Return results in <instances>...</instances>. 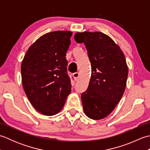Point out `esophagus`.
<instances>
[{
	"label": "esophagus",
	"instance_id": "esophagus-1",
	"mask_svg": "<svg viewBox=\"0 0 150 150\" xmlns=\"http://www.w3.org/2000/svg\"><path fill=\"white\" fill-rule=\"evenodd\" d=\"M73 77H74L75 79H77L79 77V72H75L73 74Z\"/></svg>",
	"mask_w": 150,
	"mask_h": 150
}]
</instances>
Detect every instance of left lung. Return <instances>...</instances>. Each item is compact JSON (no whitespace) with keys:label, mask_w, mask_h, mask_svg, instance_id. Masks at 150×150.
I'll use <instances>...</instances> for the list:
<instances>
[{"label":"left lung","mask_w":150,"mask_h":150,"mask_svg":"<svg viewBox=\"0 0 150 150\" xmlns=\"http://www.w3.org/2000/svg\"><path fill=\"white\" fill-rule=\"evenodd\" d=\"M75 40L84 42L91 66L87 90L81 94L83 109L91 119L100 120L111 113L125 90L128 69L119 46L100 32L75 33Z\"/></svg>","instance_id":"obj_1"}]
</instances>
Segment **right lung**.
Returning <instances> with one entry per match:
<instances>
[{
	"label": "right lung",
	"instance_id": "1",
	"mask_svg": "<svg viewBox=\"0 0 150 150\" xmlns=\"http://www.w3.org/2000/svg\"><path fill=\"white\" fill-rule=\"evenodd\" d=\"M71 35L69 31L44 35L30 47L22 60L24 90L35 109L45 115L59 113L71 92L66 55Z\"/></svg>",
	"mask_w": 150,
	"mask_h": 150
}]
</instances>
